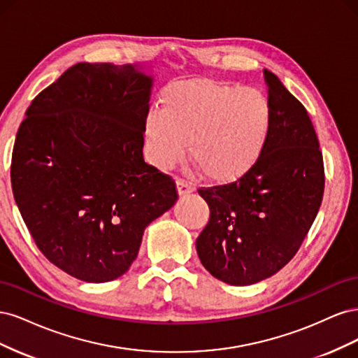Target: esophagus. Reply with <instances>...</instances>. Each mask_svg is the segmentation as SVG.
Segmentation results:
<instances>
[{"label": "esophagus", "mask_w": 358, "mask_h": 358, "mask_svg": "<svg viewBox=\"0 0 358 358\" xmlns=\"http://www.w3.org/2000/svg\"><path fill=\"white\" fill-rule=\"evenodd\" d=\"M176 185H178V191H179L180 196H182V194H189V192H192L194 189H196V188H194L192 183H189L185 179H178L176 180Z\"/></svg>", "instance_id": "esophagus-1"}]
</instances>
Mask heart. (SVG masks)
Segmentation results:
<instances>
[{"instance_id":"b5f03b06","label":"heart","mask_w":358,"mask_h":358,"mask_svg":"<svg viewBox=\"0 0 358 358\" xmlns=\"http://www.w3.org/2000/svg\"><path fill=\"white\" fill-rule=\"evenodd\" d=\"M272 110L263 92L209 79L170 83L143 117L148 159L161 170L189 155L204 178L239 179L262 155Z\"/></svg>"}]
</instances>
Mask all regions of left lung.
<instances>
[{"label":"left lung","instance_id":"8db88e82","mask_svg":"<svg viewBox=\"0 0 358 358\" xmlns=\"http://www.w3.org/2000/svg\"><path fill=\"white\" fill-rule=\"evenodd\" d=\"M272 110L266 145L237 180L199 188L210 216L196 242L208 272L251 285L296 255L321 206L324 162L310 117L272 71L264 70Z\"/></svg>","mask_w":358,"mask_h":358}]
</instances>
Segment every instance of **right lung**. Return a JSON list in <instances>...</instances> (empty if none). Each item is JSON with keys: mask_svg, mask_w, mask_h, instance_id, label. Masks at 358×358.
Segmentation results:
<instances>
[{"mask_svg": "<svg viewBox=\"0 0 358 358\" xmlns=\"http://www.w3.org/2000/svg\"><path fill=\"white\" fill-rule=\"evenodd\" d=\"M152 78L136 66L79 62L27 110L12 188L37 248L85 282H109L137 258L146 227L178 200L143 159Z\"/></svg>", "mask_w": 358, "mask_h": 358, "instance_id": "right-lung-1", "label": "right lung"}]
</instances>
